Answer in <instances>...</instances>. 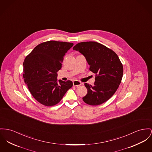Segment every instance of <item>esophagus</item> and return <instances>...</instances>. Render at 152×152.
Listing matches in <instances>:
<instances>
[{"label":"esophagus","instance_id":"1","mask_svg":"<svg viewBox=\"0 0 152 152\" xmlns=\"http://www.w3.org/2000/svg\"><path fill=\"white\" fill-rule=\"evenodd\" d=\"M81 82L78 81H73V85L75 86H80L81 85Z\"/></svg>","mask_w":152,"mask_h":152}]
</instances>
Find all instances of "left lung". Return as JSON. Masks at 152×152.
I'll use <instances>...</instances> for the list:
<instances>
[{
  "instance_id": "1",
  "label": "left lung",
  "mask_w": 152,
  "mask_h": 152,
  "mask_svg": "<svg viewBox=\"0 0 152 152\" xmlns=\"http://www.w3.org/2000/svg\"><path fill=\"white\" fill-rule=\"evenodd\" d=\"M73 50L79 51L90 65L89 70L96 74L94 85L85 83L87 94L82 98L91 105H99L108 100L121 82L123 67L117 54L95 41L81 42Z\"/></svg>"
}]
</instances>
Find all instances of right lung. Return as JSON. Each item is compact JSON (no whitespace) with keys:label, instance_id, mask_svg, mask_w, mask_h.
<instances>
[{"label":"right lung","instance_id":"obj_1","mask_svg":"<svg viewBox=\"0 0 152 152\" xmlns=\"http://www.w3.org/2000/svg\"><path fill=\"white\" fill-rule=\"evenodd\" d=\"M74 44L48 41L37 45L23 62V78L33 97L47 107L59 103L72 86L71 81H57V72Z\"/></svg>","mask_w":152,"mask_h":152}]
</instances>
